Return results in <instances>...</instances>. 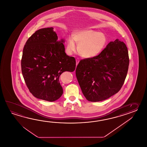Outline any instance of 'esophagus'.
I'll list each match as a JSON object with an SVG mask.
<instances>
[{"mask_svg":"<svg viewBox=\"0 0 147 147\" xmlns=\"http://www.w3.org/2000/svg\"><path fill=\"white\" fill-rule=\"evenodd\" d=\"M76 65H77L78 63H79V58H77L76 60Z\"/></svg>","mask_w":147,"mask_h":147,"instance_id":"esophagus-1","label":"esophagus"}]
</instances>
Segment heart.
Here are the masks:
<instances>
[{
  "instance_id": "obj_1",
  "label": "heart",
  "mask_w": 147,
  "mask_h": 147,
  "mask_svg": "<svg viewBox=\"0 0 147 147\" xmlns=\"http://www.w3.org/2000/svg\"><path fill=\"white\" fill-rule=\"evenodd\" d=\"M84 58L97 56L103 50L107 43V38L103 33L93 30L85 29L76 32L73 38H68L66 44V53L72 55L77 49Z\"/></svg>"
}]
</instances>
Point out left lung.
<instances>
[{"label":"left lung","instance_id":"1","mask_svg":"<svg viewBox=\"0 0 147 147\" xmlns=\"http://www.w3.org/2000/svg\"><path fill=\"white\" fill-rule=\"evenodd\" d=\"M129 64L127 47L118 39L97 56L81 60L76 75L86 99L98 102L117 94L124 84Z\"/></svg>","mask_w":147,"mask_h":147}]
</instances>
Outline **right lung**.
<instances>
[{
  "label": "right lung",
  "mask_w": 147,
  "mask_h": 147,
  "mask_svg": "<svg viewBox=\"0 0 147 147\" xmlns=\"http://www.w3.org/2000/svg\"><path fill=\"white\" fill-rule=\"evenodd\" d=\"M53 29L42 28L32 34L24 47L21 60L23 77L29 91L38 99L51 102L63 94L60 75L76 68L75 58L66 55L64 39L58 40Z\"/></svg>",
  "instance_id": "1"
}]
</instances>
